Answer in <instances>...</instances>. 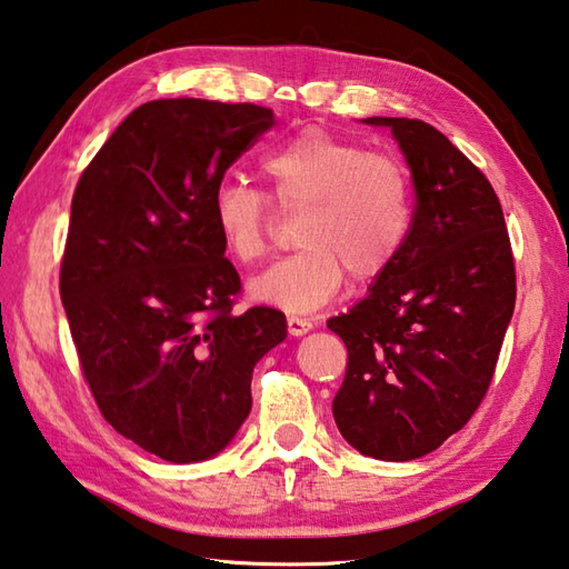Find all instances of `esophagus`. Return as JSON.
Returning a JSON list of instances; mask_svg holds the SVG:
<instances>
[{
    "label": "esophagus",
    "mask_w": 569,
    "mask_h": 569,
    "mask_svg": "<svg viewBox=\"0 0 569 569\" xmlns=\"http://www.w3.org/2000/svg\"><path fill=\"white\" fill-rule=\"evenodd\" d=\"M288 332H291L293 338H300V336H306V332L313 328V322H310L308 318H298V316H288Z\"/></svg>",
    "instance_id": "obj_1"
}]
</instances>
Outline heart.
<instances>
[{"label":"heart","instance_id":"b5f03b06","mask_svg":"<svg viewBox=\"0 0 569 569\" xmlns=\"http://www.w3.org/2000/svg\"><path fill=\"white\" fill-rule=\"evenodd\" d=\"M261 172L273 202L303 214L296 227L300 251L249 283L259 303L313 313L340 291L345 273L352 283H370L405 249L411 180L395 154L308 128L266 154ZM211 224L233 261L256 263L269 249L271 199L247 182H221L211 192Z\"/></svg>","mask_w":569,"mask_h":569}]
</instances>
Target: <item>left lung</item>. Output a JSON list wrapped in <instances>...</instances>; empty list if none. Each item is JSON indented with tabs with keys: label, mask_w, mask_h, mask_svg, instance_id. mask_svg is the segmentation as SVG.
<instances>
[{
	"label": "left lung",
	"mask_w": 569,
	"mask_h": 569,
	"mask_svg": "<svg viewBox=\"0 0 569 569\" xmlns=\"http://www.w3.org/2000/svg\"><path fill=\"white\" fill-rule=\"evenodd\" d=\"M392 130L415 184L411 229L367 298L328 320L348 348L332 399L345 441L411 461L463 429L493 380L516 308V266L486 174L425 120L365 118Z\"/></svg>",
	"instance_id": "left-lung-1"
}]
</instances>
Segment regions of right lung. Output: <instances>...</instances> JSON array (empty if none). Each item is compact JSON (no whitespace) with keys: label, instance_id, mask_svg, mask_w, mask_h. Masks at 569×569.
<instances>
[{"label":"right lung","instance_id":"1","mask_svg":"<svg viewBox=\"0 0 569 569\" xmlns=\"http://www.w3.org/2000/svg\"><path fill=\"white\" fill-rule=\"evenodd\" d=\"M271 108L150 100L120 122L76 184L61 300L100 415L172 463L217 456L251 411L253 367L286 316H233L239 273L211 224V192Z\"/></svg>","mask_w":569,"mask_h":569}]
</instances>
